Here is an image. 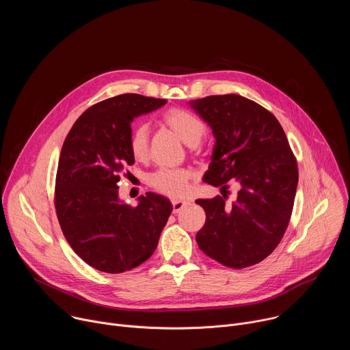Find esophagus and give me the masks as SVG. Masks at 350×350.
I'll return each instance as SVG.
<instances>
[{"mask_svg": "<svg viewBox=\"0 0 350 350\" xmlns=\"http://www.w3.org/2000/svg\"><path fill=\"white\" fill-rule=\"evenodd\" d=\"M172 205H173V213H177L178 211H181L187 202L185 201H177V199H174V201H172Z\"/></svg>", "mask_w": 350, "mask_h": 350, "instance_id": "34e87169", "label": "esophagus"}]
</instances>
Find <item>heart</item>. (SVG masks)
I'll return each mask as SVG.
<instances>
[{
    "mask_svg": "<svg viewBox=\"0 0 350 350\" xmlns=\"http://www.w3.org/2000/svg\"><path fill=\"white\" fill-rule=\"evenodd\" d=\"M163 123L170 127L184 142L193 145L202 138L205 133L204 123L193 113L181 109L172 108L162 116ZM130 154L135 161L144 162L149 155V131L142 123L133 127L129 138ZM192 173L188 169H161L151 176V185L158 192L181 198L188 192Z\"/></svg>",
    "mask_w": 350,
    "mask_h": 350,
    "instance_id": "obj_1",
    "label": "heart"
}]
</instances>
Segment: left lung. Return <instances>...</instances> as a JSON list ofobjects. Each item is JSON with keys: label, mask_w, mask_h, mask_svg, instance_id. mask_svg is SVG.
I'll return each mask as SVG.
<instances>
[{"label": "left lung", "mask_w": 350, "mask_h": 350, "mask_svg": "<svg viewBox=\"0 0 350 350\" xmlns=\"http://www.w3.org/2000/svg\"><path fill=\"white\" fill-rule=\"evenodd\" d=\"M213 130L216 144L204 181L223 196L198 199L206 213L196 232L199 249L231 269L266 259L288 227L297 187V163L275 116L237 94L189 101ZM240 185L236 201L225 202L226 183Z\"/></svg>", "instance_id": "8db88e82"}]
</instances>
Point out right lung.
I'll use <instances>...</instances> for the list:
<instances>
[{
    "label": "right lung",
    "instance_id": "add662e5",
    "mask_svg": "<svg viewBox=\"0 0 350 350\" xmlns=\"http://www.w3.org/2000/svg\"><path fill=\"white\" fill-rule=\"evenodd\" d=\"M166 99L122 94L88 108L62 145L55 180V209L75 254L111 274L131 270L152 256L173 211L169 199L146 192L137 206L119 199L118 181L134 165L131 122Z\"/></svg>",
    "mask_w": 350,
    "mask_h": 350
}]
</instances>
